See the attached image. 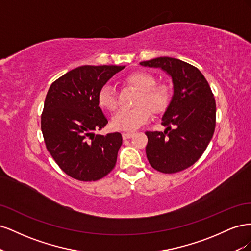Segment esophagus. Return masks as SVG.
Here are the masks:
<instances>
[{"label": "esophagus", "instance_id": "1", "mask_svg": "<svg viewBox=\"0 0 251 251\" xmlns=\"http://www.w3.org/2000/svg\"><path fill=\"white\" fill-rule=\"evenodd\" d=\"M133 136H134V133H123V138H124L125 140L133 137Z\"/></svg>", "mask_w": 251, "mask_h": 251}]
</instances>
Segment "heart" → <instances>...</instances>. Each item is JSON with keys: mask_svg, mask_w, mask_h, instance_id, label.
<instances>
[{"mask_svg": "<svg viewBox=\"0 0 251 251\" xmlns=\"http://www.w3.org/2000/svg\"><path fill=\"white\" fill-rule=\"evenodd\" d=\"M125 83L138 91L136 96V108L121 110L112 118V126L118 131H134L146 124L151 117V112L158 115L169 108L172 93L168 86L156 85V78L151 73L136 71L128 74ZM98 105L110 112L117 109L118 101L115 90L105 85L97 94Z\"/></svg>", "mask_w": 251, "mask_h": 251, "instance_id": "obj_1", "label": "heart"}]
</instances>
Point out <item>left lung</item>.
I'll return each mask as SVG.
<instances>
[{"label": "left lung", "instance_id": "1", "mask_svg": "<svg viewBox=\"0 0 251 251\" xmlns=\"http://www.w3.org/2000/svg\"><path fill=\"white\" fill-rule=\"evenodd\" d=\"M161 68L173 79L174 95L162 117L164 132H147V157L151 168L164 174L183 171L206 150L216 127V100L198 68L173 57L141 62Z\"/></svg>", "mask_w": 251, "mask_h": 251}]
</instances>
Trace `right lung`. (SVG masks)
<instances>
[{"mask_svg":"<svg viewBox=\"0 0 251 251\" xmlns=\"http://www.w3.org/2000/svg\"><path fill=\"white\" fill-rule=\"evenodd\" d=\"M125 66H81L52 82L41 116L45 144L68 176L97 181L114 169L121 134L95 135L108 124L97 94Z\"/></svg>","mask_w":251,"mask_h":251,"instance_id":"add662e5","label":"right lung"}]
</instances>
